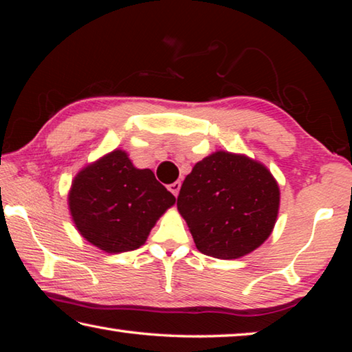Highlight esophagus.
Segmentation results:
<instances>
[{"instance_id": "obj_1", "label": "esophagus", "mask_w": 352, "mask_h": 352, "mask_svg": "<svg viewBox=\"0 0 352 352\" xmlns=\"http://www.w3.org/2000/svg\"><path fill=\"white\" fill-rule=\"evenodd\" d=\"M180 188H182V183L180 182H174V183H170L169 186H168V189L170 190L172 194L175 195V197L178 195V192H180Z\"/></svg>"}]
</instances>
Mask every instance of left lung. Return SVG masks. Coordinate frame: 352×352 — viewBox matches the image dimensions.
Listing matches in <instances>:
<instances>
[{
  "instance_id": "1",
  "label": "left lung",
  "mask_w": 352,
  "mask_h": 352,
  "mask_svg": "<svg viewBox=\"0 0 352 352\" xmlns=\"http://www.w3.org/2000/svg\"><path fill=\"white\" fill-rule=\"evenodd\" d=\"M279 186L264 164L217 151L194 166L177 199L200 253L237 259L261 247L275 228Z\"/></svg>"
}]
</instances>
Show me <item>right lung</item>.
Segmentation results:
<instances>
[{
  "mask_svg": "<svg viewBox=\"0 0 352 352\" xmlns=\"http://www.w3.org/2000/svg\"><path fill=\"white\" fill-rule=\"evenodd\" d=\"M174 204L175 197L153 172L135 168L122 148L82 168L68 192L77 231L105 253L144 245L157 220Z\"/></svg>",
  "mask_w": 352,
  "mask_h": 352,
  "instance_id": "1",
  "label": "right lung"
}]
</instances>
